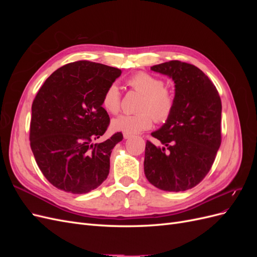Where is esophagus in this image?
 Returning a JSON list of instances; mask_svg holds the SVG:
<instances>
[{
  "label": "esophagus",
  "mask_w": 257,
  "mask_h": 257,
  "mask_svg": "<svg viewBox=\"0 0 257 257\" xmlns=\"http://www.w3.org/2000/svg\"><path fill=\"white\" fill-rule=\"evenodd\" d=\"M123 138H124V139H128V138H131V135H128V134H124V135H123Z\"/></svg>",
  "instance_id": "34e87169"
}]
</instances>
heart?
Here are the masks:
<instances>
[{"mask_svg":"<svg viewBox=\"0 0 257 257\" xmlns=\"http://www.w3.org/2000/svg\"><path fill=\"white\" fill-rule=\"evenodd\" d=\"M128 84L144 94V99L139 107L142 112L115 116L111 121L113 131L135 135L152 126L153 116L159 122H164L169 118L175 107V96L172 92L164 88V81L158 77L141 72L131 77ZM120 90L115 83H111L104 92L102 106L106 111L116 113L120 110Z\"/></svg>","mask_w":257,"mask_h":257,"instance_id":"1","label":"heart"}]
</instances>
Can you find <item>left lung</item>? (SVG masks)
Wrapping results in <instances>:
<instances>
[{"label":"left lung","instance_id":"1","mask_svg":"<svg viewBox=\"0 0 257 257\" xmlns=\"http://www.w3.org/2000/svg\"><path fill=\"white\" fill-rule=\"evenodd\" d=\"M175 83V107L148 141L144 169L152 185L182 192L197 185L211 168L221 146L222 103L214 84L195 65L169 61L151 67Z\"/></svg>","mask_w":257,"mask_h":257}]
</instances>
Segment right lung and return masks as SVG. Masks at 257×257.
<instances>
[{
  "instance_id": "obj_1",
  "label": "right lung",
  "mask_w": 257,
  "mask_h": 257,
  "mask_svg": "<svg viewBox=\"0 0 257 257\" xmlns=\"http://www.w3.org/2000/svg\"><path fill=\"white\" fill-rule=\"evenodd\" d=\"M121 73L94 62H74L53 72L37 92L31 149L43 175L56 188L84 194L107 179L111 151L123 136L116 133L96 142L110 122L102 97Z\"/></svg>"
}]
</instances>
